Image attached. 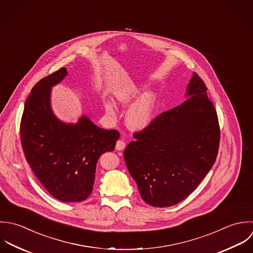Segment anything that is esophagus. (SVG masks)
<instances>
[{
	"instance_id": "obj_1",
	"label": "esophagus",
	"mask_w": 253,
	"mask_h": 253,
	"mask_svg": "<svg viewBox=\"0 0 253 253\" xmlns=\"http://www.w3.org/2000/svg\"><path fill=\"white\" fill-rule=\"evenodd\" d=\"M125 146H126V145H125V143H124L122 140H121V141L119 140V141H117V143H116V147H115V148H116V150H117V151H123V150L125 149Z\"/></svg>"
}]
</instances>
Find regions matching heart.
Wrapping results in <instances>:
<instances>
[{
    "instance_id": "obj_1",
    "label": "heart",
    "mask_w": 253,
    "mask_h": 253,
    "mask_svg": "<svg viewBox=\"0 0 253 253\" xmlns=\"http://www.w3.org/2000/svg\"><path fill=\"white\" fill-rule=\"evenodd\" d=\"M141 88L135 85L128 86L115 93L117 101L123 105L130 104L140 94ZM155 95L152 92L143 94L129 109L127 114L128 125L134 130H141L150 125L152 122V114L155 107ZM104 109L107 114L115 115V105L112 101H106L104 103Z\"/></svg>"
}]
</instances>
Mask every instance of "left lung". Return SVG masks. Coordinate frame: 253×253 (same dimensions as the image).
<instances>
[{
  "label": "left lung",
  "instance_id": "8db88e82",
  "mask_svg": "<svg viewBox=\"0 0 253 253\" xmlns=\"http://www.w3.org/2000/svg\"><path fill=\"white\" fill-rule=\"evenodd\" d=\"M207 88L194 73L186 101L162 112L134 134L124 152L127 168L142 199L155 207L184 201L213 166L220 129Z\"/></svg>",
  "mask_w": 253,
  "mask_h": 253
}]
</instances>
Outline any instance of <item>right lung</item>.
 <instances>
[{"label":"right lung","mask_w":253,"mask_h":253,"mask_svg":"<svg viewBox=\"0 0 253 253\" xmlns=\"http://www.w3.org/2000/svg\"><path fill=\"white\" fill-rule=\"evenodd\" d=\"M66 75L62 67L31 90L20 123L21 145L32 171L51 196L60 202H83L92 194L100 156L114 150L120 135L98 127L86 115L75 124L54 115L51 88Z\"/></svg>","instance_id":"obj_1"}]
</instances>
